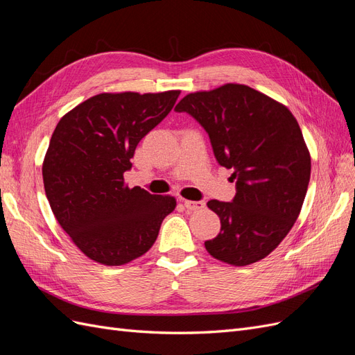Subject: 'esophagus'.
I'll list each match as a JSON object with an SVG mask.
<instances>
[{"label":"esophagus","mask_w":355,"mask_h":355,"mask_svg":"<svg viewBox=\"0 0 355 355\" xmlns=\"http://www.w3.org/2000/svg\"><path fill=\"white\" fill-rule=\"evenodd\" d=\"M182 202H184V206H185L188 210H201V209H204V206H206V202H204V201L184 200Z\"/></svg>","instance_id":"obj_1"}]
</instances>
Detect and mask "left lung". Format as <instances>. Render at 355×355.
<instances>
[{
	"label": "left lung",
	"mask_w": 355,
	"mask_h": 355,
	"mask_svg": "<svg viewBox=\"0 0 355 355\" xmlns=\"http://www.w3.org/2000/svg\"><path fill=\"white\" fill-rule=\"evenodd\" d=\"M175 110L204 127L218 163L237 182L231 202H207L220 232L204 243L206 250L234 266L263 259L292 230L309 184L311 155L296 118L286 105L235 83L189 93Z\"/></svg>",
	"instance_id": "1"
}]
</instances>
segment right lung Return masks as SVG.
<instances>
[{"mask_svg": "<svg viewBox=\"0 0 355 355\" xmlns=\"http://www.w3.org/2000/svg\"><path fill=\"white\" fill-rule=\"evenodd\" d=\"M179 94H96L63 115L53 132L42 161L46 196L63 231L92 261L120 266L141 257L175 210V197L128 188L124 171Z\"/></svg>", "mask_w": 355, "mask_h": 355, "instance_id": "add662e5", "label": "right lung"}]
</instances>
